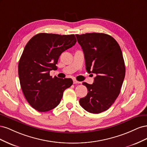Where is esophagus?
<instances>
[{
  "label": "esophagus",
  "mask_w": 147,
  "mask_h": 147,
  "mask_svg": "<svg viewBox=\"0 0 147 147\" xmlns=\"http://www.w3.org/2000/svg\"><path fill=\"white\" fill-rule=\"evenodd\" d=\"M73 82H74V84H80V83H81V82H80L76 80H74Z\"/></svg>",
  "instance_id": "esophagus-1"
}]
</instances>
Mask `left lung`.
<instances>
[{
    "instance_id": "1",
    "label": "left lung",
    "mask_w": 147,
    "mask_h": 147,
    "mask_svg": "<svg viewBox=\"0 0 147 147\" xmlns=\"http://www.w3.org/2000/svg\"><path fill=\"white\" fill-rule=\"evenodd\" d=\"M75 35L84 53L87 72L96 74L92 84L83 83L88 92L80 99V104L88 112L99 113L108 110L119 94L126 71L122 51L109 35Z\"/></svg>"
}]
</instances>
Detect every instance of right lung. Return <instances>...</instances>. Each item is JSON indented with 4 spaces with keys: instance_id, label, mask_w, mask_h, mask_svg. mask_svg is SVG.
Returning <instances> with one entry per match:
<instances>
[{
    "instance_id": "obj_1",
    "label": "right lung",
    "mask_w": 147,
    "mask_h": 147,
    "mask_svg": "<svg viewBox=\"0 0 147 147\" xmlns=\"http://www.w3.org/2000/svg\"><path fill=\"white\" fill-rule=\"evenodd\" d=\"M76 42L74 34L40 33L26 44L18 64L20 82L26 100L38 112L55 109L73 84L71 78H53L50 72L56 69L61 53Z\"/></svg>"
}]
</instances>
